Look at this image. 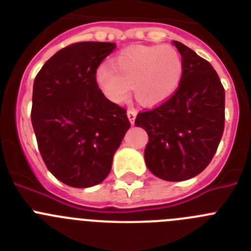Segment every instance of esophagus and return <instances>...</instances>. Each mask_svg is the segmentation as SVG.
<instances>
[{"label": "esophagus", "mask_w": 251, "mask_h": 251, "mask_svg": "<svg viewBox=\"0 0 251 251\" xmlns=\"http://www.w3.org/2000/svg\"><path fill=\"white\" fill-rule=\"evenodd\" d=\"M127 117H128V119H129V122H130V124H134V121H136V117H137V112L136 110H133V109H129L127 112Z\"/></svg>", "instance_id": "1"}]
</instances>
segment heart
I'll use <instances>...</instances> for the list:
<instances>
[{
  "label": "heart",
  "instance_id": "b5f03b06",
  "mask_svg": "<svg viewBox=\"0 0 251 251\" xmlns=\"http://www.w3.org/2000/svg\"><path fill=\"white\" fill-rule=\"evenodd\" d=\"M182 75V57L172 46H133L113 57L112 68L99 66L95 81L112 103L127 100L132 86L143 105L156 106L176 93Z\"/></svg>",
  "mask_w": 251,
  "mask_h": 251
}]
</instances>
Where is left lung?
<instances>
[{
  "label": "left lung",
  "mask_w": 251,
  "mask_h": 251,
  "mask_svg": "<svg viewBox=\"0 0 251 251\" xmlns=\"http://www.w3.org/2000/svg\"><path fill=\"white\" fill-rule=\"evenodd\" d=\"M183 61L178 89L167 101L137 115L136 127L147 132L145 161L165 181H185L211 162L224 133L225 90L211 64L178 41Z\"/></svg>",
  "instance_id": "obj_1"
}]
</instances>
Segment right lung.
Here are the masks:
<instances>
[{"mask_svg":"<svg viewBox=\"0 0 251 251\" xmlns=\"http://www.w3.org/2000/svg\"><path fill=\"white\" fill-rule=\"evenodd\" d=\"M114 43L84 41L44 64L32 90L31 122L46 167L59 181L86 188L103 182L129 129L127 110L106 99L95 81Z\"/></svg>","mask_w":251,"mask_h":251,"instance_id":"add662e5","label":"right lung"}]
</instances>
